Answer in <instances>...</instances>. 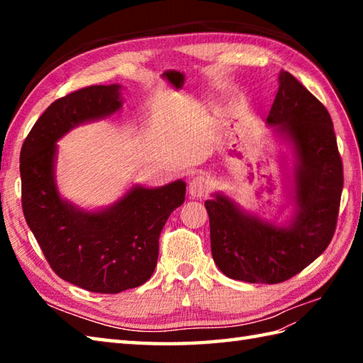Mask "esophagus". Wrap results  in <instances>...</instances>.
<instances>
[{"label":"esophagus","instance_id":"34e87169","mask_svg":"<svg viewBox=\"0 0 363 363\" xmlns=\"http://www.w3.org/2000/svg\"><path fill=\"white\" fill-rule=\"evenodd\" d=\"M209 190H211V181L207 179V177L204 176L191 177V181L189 184V195L191 198H201Z\"/></svg>","mask_w":363,"mask_h":363}]
</instances>
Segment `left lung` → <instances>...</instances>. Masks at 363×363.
<instances>
[{
    "label": "left lung",
    "mask_w": 363,
    "mask_h": 363,
    "mask_svg": "<svg viewBox=\"0 0 363 363\" xmlns=\"http://www.w3.org/2000/svg\"><path fill=\"white\" fill-rule=\"evenodd\" d=\"M295 152V217L276 226L243 212L225 195L204 203L211 248L230 279L279 284L311 265L335 233L343 190V164L328 109L295 76L279 73L267 118Z\"/></svg>",
    "instance_id": "8db88e82"
}]
</instances>
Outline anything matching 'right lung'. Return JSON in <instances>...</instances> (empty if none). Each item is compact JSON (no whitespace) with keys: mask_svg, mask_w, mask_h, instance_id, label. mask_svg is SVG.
<instances>
[{"mask_svg":"<svg viewBox=\"0 0 363 363\" xmlns=\"http://www.w3.org/2000/svg\"><path fill=\"white\" fill-rule=\"evenodd\" d=\"M121 107L120 86H90L54 101L30 129L20 152L21 206L52 272L95 293H120L145 284L159 257V237L186 199V182L134 186L120 201L87 212L60 198L54 181L56 142L79 123Z\"/></svg>","mask_w":363,"mask_h":363,"instance_id":"right-lung-1","label":"right lung"}]
</instances>
